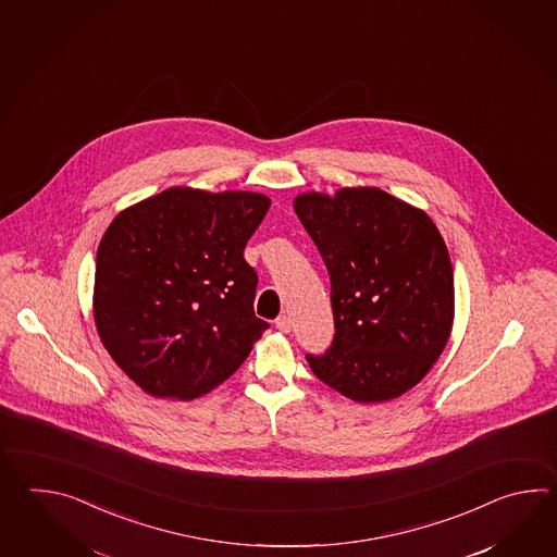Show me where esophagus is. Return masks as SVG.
<instances>
[{
	"label": "esophagus",
	"mask_w": 557,
	"mask_h": 557,
	"mask_svg": "<svg viewBox=\"0 0 557 557\" xmlns=\"http://www.w3.org/2000/svg\"><path fill=\"white\" fill-rule=\"evenodd\" d=\"M274 324H276V329L284 332V334H288V332L293 331V320H290L288 314H281Z\"/></svg>",
	"instance_id": "esophagus-1"
}]
</instances>
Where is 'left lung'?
Here are the masks:
<instances>
[{"label": "left lung", "instance_id": "1", "mask_svg": "<svg viewBox=\"0 0 557 557\" xmlns=\"http://www.w3.org/2000/svg\"><path fill=\"white\" fill-rule=\"evenodd\" d=\"M296 214L331 274L336 334L307 356L317 379L358 404L403 396L444 352L454 273L438 226L379 187L296 195Z\"/></svg>", "mask_w": 557, "mask_h": 557}]
</instances>
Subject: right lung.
Returning <instances> with one entry per match:
<instances>
[{
  "label": "right lung",
  "instance_id": "obj_1",
  "mask_svg": "<svg viewBox=\"0 0 557 557\" xmlns=\"http://www.w3.org/2000/svg\"><path fill=\"white\" fill-rule=\"evenodd\" d=\"M271 199L171 187L131 205L97 249L94 320L143 392L193 400L223 384L269 329L243 250Z\"/></svg>",
  "mask_w": 557,
  "mask_h": 557
}]
</instances>
